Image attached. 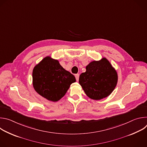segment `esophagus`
Masks as SVG:
<instances>
[{
    "mask_svg": "<svg viewBox=\"0 0 147 147\" xmlns=\"http://www.w3.org/2000/svg\"><path fill=\"white\" fill-rule=\"evenodd\" d=\"M75 77H76V80L78 81V79H79V74H75Z\"/></svg>",
    "mask_w": 147,
    "mask_h": 147,
    "instance_id": "obj_1",
    "label": "esophagus"
}]
</instances>
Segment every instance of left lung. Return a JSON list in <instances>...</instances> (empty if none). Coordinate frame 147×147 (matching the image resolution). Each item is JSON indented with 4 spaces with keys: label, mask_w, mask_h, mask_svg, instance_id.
Here are the masks:
<instances>
[{
    "label": "left lung",
    "mask_w": 147,
    "mask_h": 147,
    "mask_svg": "<svg viewBox=\"0 0 147 147\" xmlns=\"http://www.w3.org/2000/svg\"><path fill=\"white\" fill-rule=\"evenodd\" d=\"M117 82V72L106 58L91 62L79 77L80 84L86 95L95 100L109 96Z\"/></svg>",
    "instance_id": "left-lung-1"
}]
</instances>
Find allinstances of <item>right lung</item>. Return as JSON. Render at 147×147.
<instances>
[{
    "mask_svg": "<svg viewBox=\"0 0 147 147\" xmlns=\"http://www.w3.org/2000/svg\"><path fill=\"white\" fill-rule=\"evenodd\" d=\"M32 80L34 88L40 95L56 102L66 94L76 78L57 60L46 57L34 68Z\"/></svg>",
    "mask_w": 147,
    "mask_h": 147,
    "instance_id": "obj_1",
    "label": "right lung"
}]
</instances>
